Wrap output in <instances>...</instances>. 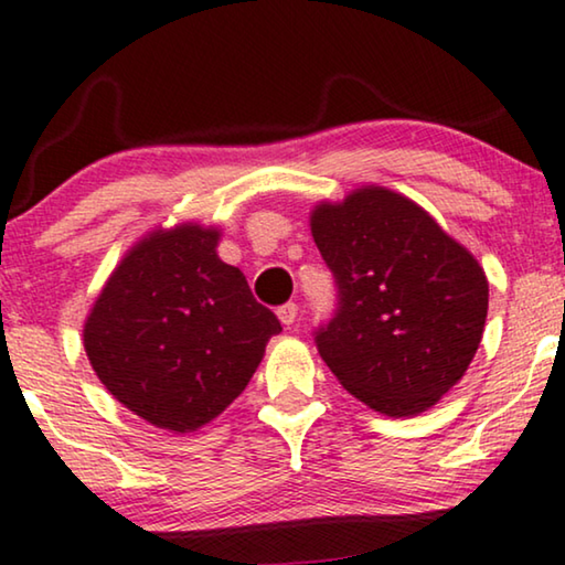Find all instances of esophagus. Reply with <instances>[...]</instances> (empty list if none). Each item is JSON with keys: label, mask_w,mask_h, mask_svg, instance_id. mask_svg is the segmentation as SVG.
Instances as JSON below:
<instances>
[{"label": "esophagus", "mask_w": 565, "mask_h": 565, "mask_svg": "<svg viewBox=\"0 0 565 565\" xmlns=\"http://www.w3.org/2000/svg\"><path fill=\"white\" fill-rule=\"evenodd\" d=\"M297 305L295 302H287V305H281V307H278V320H281L284 322V326H295V322H297Z\"/></svg>", "instance_id": "34e87169"}]
</instances>
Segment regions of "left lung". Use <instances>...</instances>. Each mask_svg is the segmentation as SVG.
I'll return each mask as SVG.
<instances>
[{"instance_id": "1", "label": "left lung", "mask_w": 565, "mask_h": 565, "mask_svg": "<svg viewBox=\"0 0 565 565\" xmlns=\"http://www.w3.org/2000/svg\"><path fill=\"white\" fill-rule=\"evenodd\" d=\"M310 227L338 287L333 320L315 333L322 361L385 416L428 411L462 380L483 338L480 263L416 201L382 185L322 201Z\"/></svg>"}]
</instances>
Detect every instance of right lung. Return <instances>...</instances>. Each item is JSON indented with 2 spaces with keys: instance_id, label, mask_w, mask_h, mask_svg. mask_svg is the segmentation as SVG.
I'll return each instance as SVG.
<instances>
[{
  "instance_id": "obj_1",
  "label": "right lung",
  "mask_w": 565,
  "mask_h": 565,
  "mask_svg": "<svg viewBox=\"0 0 565 565\" xmlns=\"http://www.w3.org/2000/svg\"><path fill=\"white\" fill-rule=\"evenodd\" d=\"M216 245L220 230L193 222L149 232L105 281L82 330L108 393L172 434L220 416L281 330Z\"/></svg>"
}]
</instances>
